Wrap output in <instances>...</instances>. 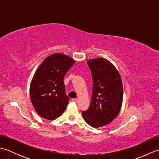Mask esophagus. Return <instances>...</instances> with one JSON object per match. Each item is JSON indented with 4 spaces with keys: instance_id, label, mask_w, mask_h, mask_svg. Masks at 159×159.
Returning a JSON list of instances; mask_svg holds the SVG:
<instances>
[{
    "instance_id": "1",
    "label": "esophagus",
    "mask_w": 159,
    "mask_h": 159,
    "mask_svg": "<svg viewBox=\"0 0 159 159\" xmlns=\"http://www.w3.org/2000/svg\"><path fill=\"white\" fill-rule=\"evenodd\" d=\"M72 101H73V102H78V99H77V98H73V99H72Z\"/></svg>"
}]
</instances>
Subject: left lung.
Masks as SVG:
<instances>
[{
    "mask_svg": "<svg viewBox=\"0 0 159 159\" xmlns=\"http://www.w3.org/2000/svg\"><path fill=\"white\" fill-rule=\"evenodd\" d=\"M92 74L93 91L89 109L83 111L89 126L99 128L111 123L119 113L122 104L123 85L119 72L104 58L87 61Z\"/></svg>",
    "mask_w": 159,
    "mask_h": 159,
    "instance_id": "obj_1",
    "label": "left lung"
}]
</instances>
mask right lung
Segmentation results:
<instances>
[{
	"label": "right lung",
	"instance_id": "1",
	"mask_svg": "<svg viewBox=\"0 0 159 159\" xmlns=\"http://www.w3.org/2000/svg\"><path fill=\"white\" fill-rule=\"evenodd\" d=\"M74 60L61 53L50 55L37 70L30 85L33 107L40 116L52 120L66 110L70 100L63 78Z\"/></svg>",
	"mask_w": 159,
	"mask_h": 159
}]
</instances>
